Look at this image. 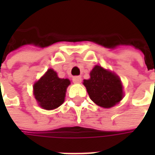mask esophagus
Instances as JSON below:
<instances>
[{"label":"esophagus","instance_id":"34e87169","mask_svg":"<svg viewBox=\"0 0 155 155\" xmlns=\"http://www.w3.org/2000/svg\"><path fill=\"white\" fill-rule=\"evenodd\" d=\"M72 81L74 82V84H79V83H81V76H74L72 79Z\"/></svg>","mask_w":155,"mask_h":155}]
</instances>
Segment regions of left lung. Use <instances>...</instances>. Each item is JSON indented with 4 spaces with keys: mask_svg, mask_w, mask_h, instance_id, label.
Segmentation results:
<instances>
[{
    "mask_svg": "<svg viewBox=\"0 0 155 155\" xmlns=\"http://www.w3.org/2000/svg\"><path fill=\"white\" fill-rule=\"evenodd\" d=\"M91 78L84 80V84L91 100L103 108H111L124 97L123 85L114 72L95 65L91 71Z\"/></svg>",
    "mask_w": 155,
    "mask_h": 155,
    "instance_id": "1",
    "label": "left lung"
}]
</instances>
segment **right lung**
Masks as SVG:
<instances>
[{
	"mask_svg": "<svg viewBox=\"0 0 155 155\" xmlns=\"http://www.w3.org/2000/svg\"><path fill=\"white\" fill-rule=\"evenodd\" d=\"M70 84V80L59 78L53 69H49L33 85L35 99L44 110L56 109L64 103L66 89Z\"/></svg>",
	"mask_w": 155,
	"mask_h": 155,
	"instance_id": "1",
	"label": "right lung"
}]
</instances>
